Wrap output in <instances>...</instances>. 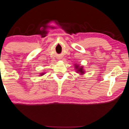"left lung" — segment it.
Here are the masks:
<instances>
[{
  "label": "left lung",
  "mask_w": 129,
  "mask_h": 129,
  "mask_svg": "<svg viewBox=\"0 0 129 129\" xmlns=\"http://www.w3.org/2000/svg\"><path fill=\"white\" fill-rule=\"evenodd\" d=\"M75 68H76V71L77 73H80V74H83L84 71L83 70V67H79V65H75Z\"/></svg>",
  "instance_id": "left-lung-1"
}]
</instances>
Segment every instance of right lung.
I'll return each mask as SVG.
<instances>
[{
  "instance_id": "obj_1",
  "label": "right lung",
  "mask_w": 129,
  "mask_h": 129,
  "mask_svg": "<svg viewBox=\"0 0 129 129\" xmlns=\"http://www.w3.org/2000/svg\"><path fill=\"white\" fill-rule=\"evenodd\" d=\"M41 74V76H43V74H45V73H42V74Z\"/></svg>"
}]
</instances>
